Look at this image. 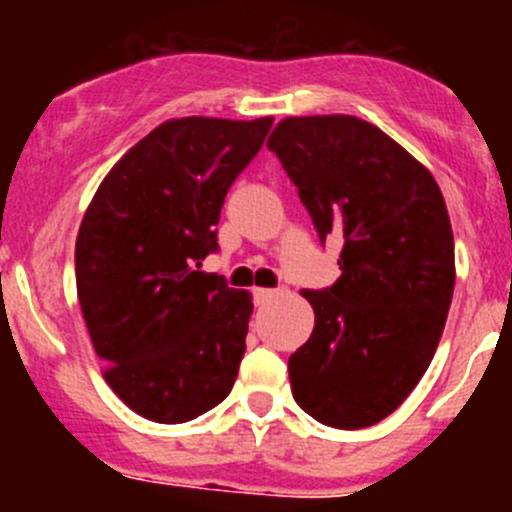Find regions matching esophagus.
<instances>
[{
	"label": "esophagus",
	"instance_id": "esophagus-1",
	"mask_svg": "<svg viewBox=\"0 0 512 512\" xmlns=\"http://www.w3.org/2000/svg\"><path fill=\"white\" fill-rule=\"evenodd\" d=\"M255 304H267L270 302L272 297H275L277 294V289H270V287H255Z\"/></svg>",
	"mask_w": 512,
	"mask_h": 512
}]
</instances>
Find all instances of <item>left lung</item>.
<instances>
[{
  "mask_svg": "<svg viewBox=\"0 0 512 512\" xmlns=\"http://www.w3.org/2000/svg\"><path fill=\"white\" fill-rule=\"evenodd\" d=\"M319 237L342 240V277L302 289L314 309L289 356L299 409L332 428L394 414L426 374L456 285L441 188L406 148L356 116H289L267 138Z\"/></svg>",
  "mask_w": 512,
  "mask_h": 512,
  "instance_id": "left-lung-1",
  "label": "left lung"
}]
</instances>
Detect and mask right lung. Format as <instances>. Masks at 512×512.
I'll use <instances>...</instances> for the list:
<instances>
[{"label":"right lung","instance_id":"add662e5","mask_svg":"<svg viewBox=\"0 0 512 512\" xmlns=\"http://www.w3.org/2000/svg\"><path fill=\"white\" fill-rule=\"evenodd\" d=\"M275 118H170L98 185L76 237V292L113 394L156 423L230 394L252 294L200 272L220 208Z\"/></svg>","mask_w":512,"mask_h":512}]
</instances>
